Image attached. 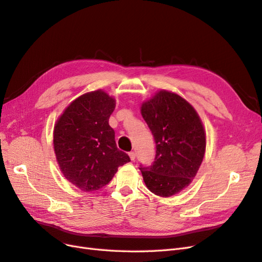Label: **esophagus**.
Masks as SVG:
<instances>
[{
  "instance_id": "esophagus-1",
  "label": "esophagus",
  "mask_w": 262,
  "mask_h": 262,
  "mask_svg": "<svg viewBox=\"0 0 262 262\" xmlns=\"http://www.w3.org/2000/svg\"><path fill=\"white\" fill-rule=\"evenodd\" d=\"M129 156H130V158H131V161L136 160V153H134V152H130V153H129Z\"/></svg>"
}]
</instances>
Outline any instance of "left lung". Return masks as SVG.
<instances>
[{
  "label": "left lung",
  "mask_w": 262,
  "mask_h": 262,
  "mask_svg": "<svg viewBox=\"0 0 262 262\" xmlns=\"http://www.w3.org/2000/svg\"><path fill=\"white\" fill-rule=\"evenodd\" d=\"M156 144L154 162L140 165L146 187L170 196L194 178L205 150V133L193 107L179 95L161 91L141 108Z\"/></svg>",
  "instance_id": "obj_1"
}]
</instances>
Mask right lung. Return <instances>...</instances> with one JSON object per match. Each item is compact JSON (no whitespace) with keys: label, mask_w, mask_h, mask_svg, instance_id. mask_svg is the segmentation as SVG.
<instances>
[{"label":"right lung","mask_w":262,"mask_h":262,"mask_svg":"<svg viewBox=\"0 0 262 262\" xmlns=\"http://www.w3.org/2000/svg\"><path fill=\"white\" fill-rule=\"evenodd\" d=\"M116 101L105 92L82 95L66 110L54 126V152L64 177L83 191L108 185L119 166L130 162L119 149L109 117Z\"/></svg>","instance_id":"right-lung-1"}]
</instances>
